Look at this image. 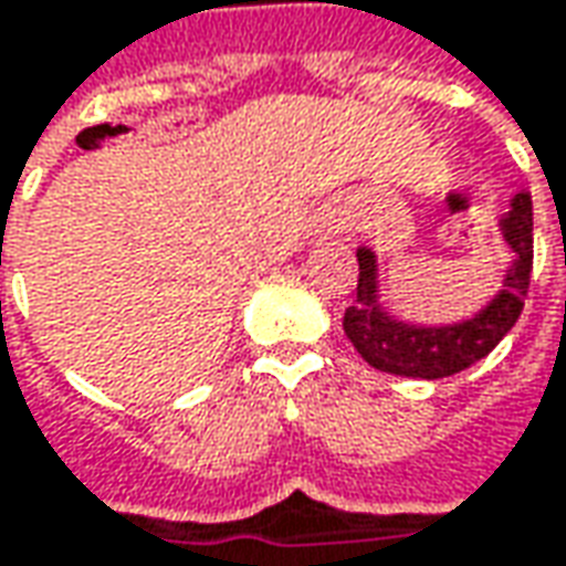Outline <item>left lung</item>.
<instances>
[{"instance_id": "obj_1", "label": "left lung", "mask_w": 566, "mask_h": 566, "mask_svg": "<svg viewBox=\"0 0 566 566\" xmlns=\"http://www.w3.org/2000/svg\"><path fill=\"white\" fill-rule=\"evenodd\" d=\"M501 238L514 260L504 269L501 291L470 319L448 325H417L391 316L379 303V263L369 247L357 250L360 279L357 303L344 313V335L373 369L407 379H448L489 357L523 313L533 272V200L514 193L507 216L497 219Z\"/></svg>"}]
</instances>
